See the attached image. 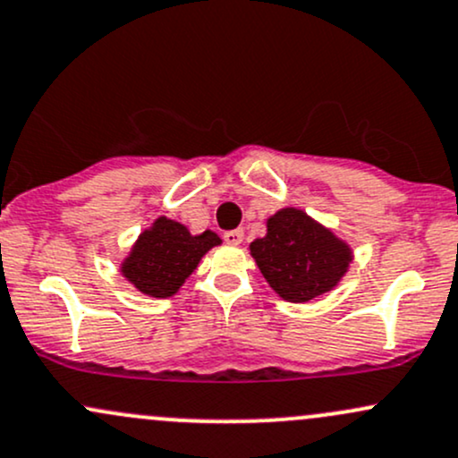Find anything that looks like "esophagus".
<instances>
[{"label":"esophagus","instance_id":"obj_1","mask_svg":"<svg viewBox=\"0 0 458 458\" xmlns=\"http://www.w3.org/2000/svg\"><path fill=\"white\" fill-rule=\"evenodd\" d=\"M223 238H225V242H227V244H231V246H238V244H242V240H244V231H242V229L227 231V233H225Z\"/></svg>","mask_w":458,"mask_h":458}]
</instances>
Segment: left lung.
Segmentation results:
<instances>
[{"label": "left lung", "mask_w": 458, "mask_h": 458, "mask_svg": "<svg viewBox=\"0 0 458 458\" xmlns=\"http://www.w3.org/2000/svg\"><path fill=\"white\" fill-rule=\"evenodd\" d=\"M249 249L266 284L296 305L335 290L354 259L346 240L298 208L268 216L266 235Z\"/></svg>", "instance_id": "8db88e82"}]
</instances>
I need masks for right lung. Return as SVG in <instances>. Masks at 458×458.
Segmentation results:
<instances>
[{"label": "right lung", "instance_id": "right-lung-1", "mask_svg": "<svg viewBox=\"0 0 458 458\" xmlns=\"http://www.w3.org/2000/svg\"><path fill=\"white\" fill-rule=\"evenodd\" d=\"M220 244L223 240L214 231L205 229L203 233H190L186 225L157 216L147 229L138 233L130 253L118 264V272L140 294L171 298L199 268L203 257Z\"/></svg>", "mask_w": 458, "mask_h": 458}]
</instances>
